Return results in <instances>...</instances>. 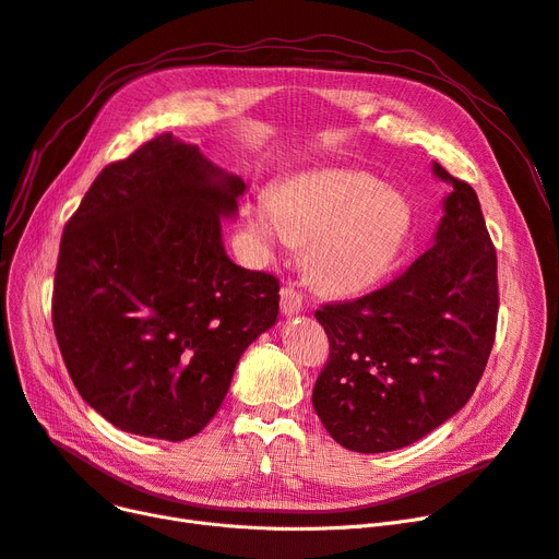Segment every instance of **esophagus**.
<instances>
[{
  "mask_svg": "<svg viewBox=\"0 0 559 559\" xmlns=\"http://www.w3.org/2000/svg\"><path fill=\"white\" fill-rule=\"evenodd\" d=\"M281 310L285 318H295V314H299L304 310V297L297 293L295 287H283L281 289Z\"/></svg>",
  "mask_w": 559,
  "mask_h": 559,
  "instance_id": "esophagus-1",
  "label": "esophagus"
}]
</instances>
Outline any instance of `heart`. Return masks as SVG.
I'll return each instance as SVG.
<instances>
[{
	"label": "heart",
	"mask_w": 559,
	"mask_h": 559,
	"mask_svg": "<svg viewBox=\"0 0 559 559\" xmlns=\"http://www.w3.org/2000/svg\"><path fill=\"white\" fill-rule=\"evenodd\" d=\"M414 224V205L400 189L354 168L289 178L249 212V228L266 253L306 245L312 281L333 295L379 285L395 270Z\"/></svg>",
	"instance_id": "1"
}]
</instances>
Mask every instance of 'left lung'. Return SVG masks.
I'll list each match as a JSON object with an SVG mask.
<instances>
[{"mask_svg":"<svg viewBox=\"0 0 559 559\" xmlns=\"http://www.w3.org/2000/svg\"><path fill=\"white\" fill-rule=\"evenodd\" d=\"M450 185L431 247L385 287L324 306L331 356L314 414L343 448H406L464 408L487 366L498 322V262L475 189L433 162Z\"/></svg>","mask_w":559,"mask_h":559,"instance_id":"1","label":"left lung"}]
</instances>
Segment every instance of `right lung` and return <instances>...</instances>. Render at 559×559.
Masks as SVG:
<instances>
[{"label":"right lung","instance_id":"obj_1","mask_svg":"<svg viewBox=\"0 0 559 559\" xmlns=\"http://www.w3.org/2000/svg\"><path fill=\"white\" fill-rule=\"evenodd\" d=\"M247 182L159 134L95 178L68 222L52 322L68 374L114 427L197 436L278 318V281L235 264L222 222Z\"/></svg>","mask_w":559,"mask_h":559}]
</instances>
